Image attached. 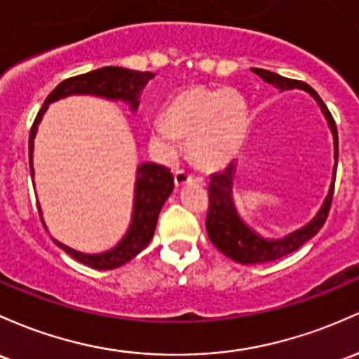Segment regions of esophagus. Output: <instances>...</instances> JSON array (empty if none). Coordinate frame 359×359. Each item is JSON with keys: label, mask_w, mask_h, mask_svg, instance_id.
Wrapping results in <instances>:
<instances>
[{"label": "esophagus", "mask_w": 359, "mask_h": 359, "mask_svg": "<svg viewBox=\"0 0 359 359\" xmlns=\"http://www.w3.org/2000/svg\"><path fill=\"white\" fill-rule=\"evenodd\" d=\"M173 179H175V186H186L192 180V175L189 173L187 170H184V168H177L175 172H173Z\"/></svg>", "instance_id": "1"}]
</instances>
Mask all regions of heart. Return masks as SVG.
Wrapping results in <instances>:
<instances>
[{
  "mask_svg": "<svg viewBox=\"0 0 359 359\" xmlns=\"http://www.w3.org/2000/svg\"><path fill=\"white\" fill-rule=\"evenodd\" d=\"M247 104L230 88L189 86L168 102L165 116L153 122L151 144L165 158L179 153L189 140L192 163L218 170L233 160L247 133Z\"/></svg>",
  "mask_w": 359,
  "mask_h": 359,
  "instance_id": "1",
  "label": "heart"
}]
</instances>
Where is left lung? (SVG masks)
<instances>
[{
    "mask_svg": "<svg viewBox=\"0 0 359 359\" xmlns=\"http://www.w3.org/2000/svg\"><path fill=\"white\" fill-rule=\"evenodd\" d=\"M257 76H261L266 83L276 86L279 90H288V88H298L305 90L312 95L315 100L320 105L322 112L325 114L327 121H329L330 129L334 135V148H336V168H337V156H339V140H337V128L336 121H334L332 114L329 112L327 105L318 97L310 85L303 83V81L291 80V78H285L278 73H271L267 69L261 68H252ZM334 182H336V175H334L332 186H330L329 196L325 198L324 206L320 208L318 215L302 230L293 231L288 237L281 240H267L259 237L257 233L250 230L242 219L238 218L237 211H235L233 201H231V184H233V163L230 167L224 168L223 172L212 173L210 189V204H208V215H206V230L210 235V240L212 245L224 255L230 259L237 261L240 264H262L281 259L285 255L291 254L297 249H300L306 240H310L318 233L322 226H324L327 215L330 211V204H332L334 196Z\"/></svg>",
    "mask_w": 359,
    "mask_h": 359,
    "instance_id": "1",
    "label": "left lung"
}]
</instances>
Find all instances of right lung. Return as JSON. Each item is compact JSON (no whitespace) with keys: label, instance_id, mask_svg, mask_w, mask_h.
<instances>
[{"label":"right lung","instance_id":"right-lung-1","mask_svg":"<svg viewBox=\"0 0 359 359\" xmlns=\"http://www.w3.org/2000/svg\"><path fill=\"white\" fill-rule=\"evenodd\" d=\"M155 78L151 71H133L126 68H117V66H105V68L90 71V73L71 76L68 80L61 81L53 92L46 98L44 105L39 110L32 128H30L29 137V156H30V175H34L32 168V149H34V136L37 131V124L41 122L42 114L49 102L57 100L73 93H92V95H100L112 100H124L131 104V109L137 107V97H140L141 88ZM173 189V175L170 168L156 163H144L137 168L136 180V199H135V215H133V223L129 228L128 235L122 238V242L116 249L105 252V254L88 255L76 252L69 247L62 245L61 242L54 240L57 247L68 252L78 262H83L92 269H116L133 257H136L141 250L147 249L148 243L151 242L153 233H155L156 222L161 206L165 204ZM41 215V208H39ZM42 219V215H41ZM44 224V222H42ZM46 226V224H44Z\"/></svg>","mask_w":359,"mask_h":359}]
</instances>
